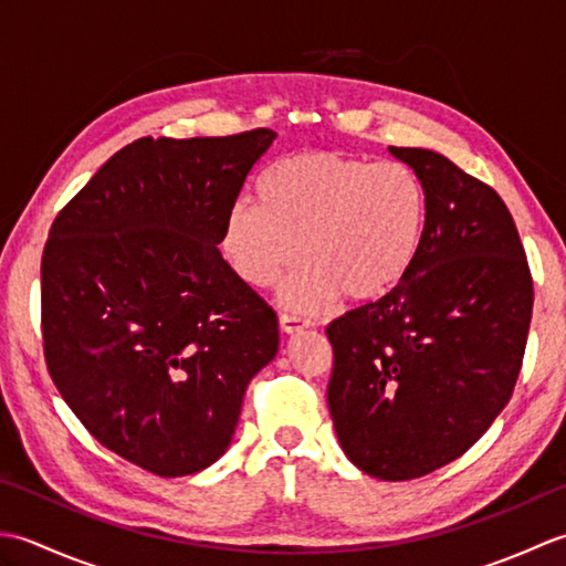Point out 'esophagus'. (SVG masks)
Here are the masks:
<instances>
[{
    "instance_id": "obj_1",
    "label": "esophagus",
    "mask_w": 566,
    "mask_h": 566,
    "mask_svg": "<svg viewBox=\"0 0 566 566\" xmlns=\"http://www.w3.org/2000/svg\"><path fill=\"white\" fill-rule=\"evenodd\" d=\"M280 326H282V331L286 335H292V333H298V331H304L308 326H314V323H311V318L298 316V314H282L280 316Z\"/></svg>"
}]
</instances>
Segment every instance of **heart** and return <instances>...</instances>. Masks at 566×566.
<instances>
[{"instance_id":"obj_1","label":"heart","mask_w":566,"mask_h":566,"mask_svg":"<svg viewBox=\"0 0 566 566\" xmlns=\"http://www.w3.org/2000/svg\"><path fill=\"white\" fill-rule=\"evenodd\" d=\"M260 203L238 199L221 228V250L250 286H272L298 258L284 304L318 311L331 298L375 302L399 286L420 255L428 189L406 163H371L333 150L276 160ZM300 245L296 247L295 243Z\"/></svg>"}]
</instances>
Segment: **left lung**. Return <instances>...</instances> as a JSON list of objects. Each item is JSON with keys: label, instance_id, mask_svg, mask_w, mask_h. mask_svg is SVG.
<instances>
[{"label": "left lung", "instance_id": "left-lung-1", "mask_svg": "<svg viewBox=\"0 0 566 566\" xmlns=\"http://www.w3.org/2000/svg\"><path fill=\"white\" fill-rule=\"evenodd\" d=\"M428 189L406 280L326 328L328 408L340 448L381 482L464 454L509 403L533 316V276L506 203L444 155L389 148Z\"/></svg>", "mask_w": 566, "mask_h": 566}]
</instances>
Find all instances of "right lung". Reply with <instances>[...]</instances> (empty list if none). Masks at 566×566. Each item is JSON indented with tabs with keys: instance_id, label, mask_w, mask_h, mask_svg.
I'll list each match as a JSON object with an SVG mask.
<instances>
[{
	"instance_id": "add662e5",
	"label": "right lung",
	"mask_w": 566,
	"mask_h": 566,
	"mask_svg": "<svg viewBox=\"0 0 566 566\" xmlns=\"http://www.w3.org/2000/svg\"><path fill=\"white\" fill-rule=\"evenodd\" d=\"M270 128L138 138L55 216L41 260L45 365L124 460L187 476L228 450L276 314L221 258V228Z\"/></svg>"
}]
</instances>
